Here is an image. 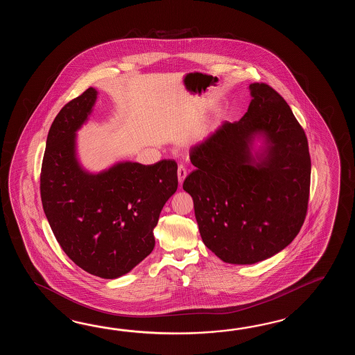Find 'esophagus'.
<instances>
[{
  "label": "esophagus",
  "mask_w": 355,
  "mask_h": 355,
  "mask_svg": "<svg viewBox=\"0 0 355 355\" xmlns=\"http://www.w3.org/2000/svg\"><path fill=\"white\" fill-rule=\"evenodd\" d=\"M187 175H188V170L185 168V166L180 165L179 168H178V179H179V182H180V184H182V181L185 180Z\"/></svg>",
  "instance_id": "esophagus-1"
}]
</instances>
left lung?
Instances as JSON below:
<instances>
[{"instance_id":"8db88e82","label":"left lung","mask_w":355,"mask_h":355,"mask_svg":"<svg viewBox=\"0 0 355 355\" xmlns=\"http://www.w3.org/2000/svg\"><path fill=\"white\" fill-rule=\"evenodd\" d=\"M252 100L239 121H223L190 150L196 167L182 188L194 200L204 245L230 264H254L295 240L307 214L309 142L287 101L264 83L250 85ZM270 144L260 163L250 139Z\"/></svg>"}]
</instances>
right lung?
<instances>
[{
    "label": "right lung",
    "mask_w": 355,
    "mask_h": 355,
    "mask_svg": "<svg viewBox=\"0 0 355 355\" xmlns=\"http://www.w3.org/2000/svg\"><path fill=\"white\" fill-rule=\"evenodd\" d=\"M96 100L89 87L60 109L46 137L40 196L62 250L77 266L104 279L130 272L155 248L153 228L178 189V164L123 162L101 174L85 173L75 133Z\"/></svg>",
    "instance_id": "add662e5"
}]
</instances>
